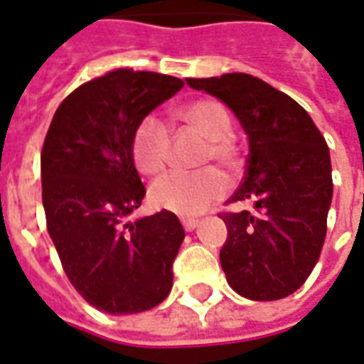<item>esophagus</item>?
<instances>
[{"instance_id":"34e87169","label":"esophagus","mask_w":364,"mask_h":364,"mask_svg":"<svg viewBox=\"0 0 364 364\" xmlns=\"http://www.w3.org/2000/svg\"><path fill=\"white\" fill-rule=\"evenodd\" d=\"M181 223H183V228H185V230L193 231L196 225H198V220H195V218H183Z\"/></svg>"}]
</instances>
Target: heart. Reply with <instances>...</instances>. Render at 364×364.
Segmentation results:
<instances>
[{"mask_svg":"<svg viewBox=\"0 0 364 364\" xmlns=\"http://www.w3.org/2000/svg\"><path fill=\"white\" fill-rule=\"evenodd\" d=\"M179 119L206 136L200 164L218 161L222 168L233 169L239 161L231 131V115L216 100H193L177 112ZM171 150V129L168 123L150 114L142 117L133 134V160L142 173L156 175L168 166ZM228 191V181L218 169L169 171L150 187V200L156 208L179 216H196L220 200Z\"/></svg>","mask_w":364,"mask_h":364,"instance_id":"b5f03b06","label":"heart"}]
</instances>
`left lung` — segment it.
I'll return each instance as SVG.
<instances>
[{"mask_svg": "<svg viewBox=\"0 0 364 364\" xmlns=\"http://www.w3.org/2000/svg\"><path fill=\"white\" fill-rule=\"evenodd\" d=\"M187 85L228 104L249 134L245 179L222 212L228 239L220 262L228 284L252 301L297 291L316 266L332 203V164L324 136L297 102L258 77L228 73Z\"/></svg>", "mask_w": 364, "mask_h": 364, "instance_id": "1", "label": "left lung"}]
</instances>
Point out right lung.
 <instances>
[{"instance_id":"obj_1","label":"right lung","mask_w":364,"mask_h":364,"mask_svg":"<svg viewBox=\"0 0 364 364\" xmlns=\"http://www.w3.org/2000/svg\"><path fill=\"white\" fill-rule=\"evenodd\" d=\"M183 85L160 73L114 69L75 88L46 134L48 233L73 287L98 311L136 314L171 291L181 222L168 210L127 218L146 195L134 168V129Z\"/></svg>"}]
</instances>
